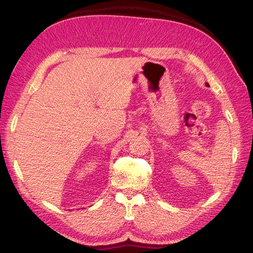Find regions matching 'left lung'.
<instances>
[{
	"mask_svg": "<svg viewBox=\"0 0 253 253\" xmlns=\"http://www.w3.org/2000/svg\"><path fill=\"white\" fill-rule=\"evenodd\" d=\"M206 85H207V86H209V84H208V83H206Z\"/></svg>",
	"mask_w": 253,
	"mask_h": 253,
	"instance_id": "left-lung-1",
	"label": "left lung"
}]
</instances>
